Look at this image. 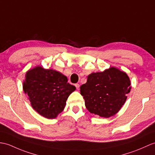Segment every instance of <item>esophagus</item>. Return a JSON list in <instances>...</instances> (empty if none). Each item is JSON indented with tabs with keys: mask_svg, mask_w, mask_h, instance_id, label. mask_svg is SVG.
Masks as SVG:
<instances>
[{
	"mask_svg": "<svg viewBox=\"0 0 155 155\" xmlns=\"http://www.w3.org/2000/svg\"><path fill=\"white\" fill-rule=\"evenodd\" d=\"M75 86H76L77 90H79V88H80V84H75Z\"/></svg>",
	"mask_w": 155,
	"mask_h": 155,
	"instance_id": "esophagus-1",
	"label": "esophagus"
}]
</instances>
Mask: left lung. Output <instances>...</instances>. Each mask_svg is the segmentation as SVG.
<instances>
[{"mask_svg":"<svg viewBox=\"0 0 155 155\" xmlns=\"http://www.w3.org/2000/svg\"><path fill=\"white\" fill-rule=\"evenodd\" d=\"M130 81L127 74L114 67L101 73H92L82 84L81 94L85 106L92 114L110 117L117 113L130 92Z\"/></svg>","mask_w":155,"mask_h":155,"instance_id":"8db88e82","label":"left lung"}]
</instances>
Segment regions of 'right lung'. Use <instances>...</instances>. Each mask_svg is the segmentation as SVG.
Wrapping results in <instances>:
<instances>
[{
    "label": "right lung",
    "instance_id": "right-lung-1",
    "mask_svg": "<svg viewBox=\"0 0 155 155\" xmlns=\"http://www.w3.org/2000/svg\"><path fill=\"white\" fill-rule=\"evenodd\" d=\"M23 89L38 113L53 119L64 110L68 97L76 88L59 72L36 67L27 72Z\"/></svg>",
    "mask_w": 155,
    "mask_h": 155
}]
</instances>
